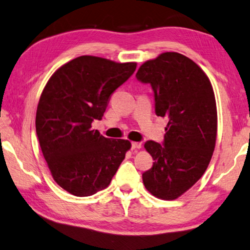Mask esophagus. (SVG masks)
Returning a JSON list of instances; mask_svg holds the SVG:
<instances>
[{"instance_id":"obj_1","label":"esophagus","mask_w":250,"mask_h":250,"mask_svg":"<svg viewBox=\"0 0 250 250\" xmlns=\"http://www.w3.org/2000/svg\"><path fill=\"white\" fill-rule=\"evenodd\" d=\"M140 148H141L140 142H132V144H131V149L136 150V149H140Z\"/></svg>"}]
</instances>
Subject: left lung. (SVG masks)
I'll return each instance as SVG.
<instances>
[{"mask_svg": "<svg viewBox=\"0 0 250 250\" xmlns=\"http://www.w3.org/2000/svg\"><path fill=\"white\" fill-rule=\"evenodd\" d=\"M154 93L158 117L168 119L164 144L146 141L154 160L142 173L146 189L159 199L175 200L200 179L211 160L217 137V106L207 75L192 60L165 52L136 74Z\"/></svg>", "mask_w": 250, "mask_h": 250, "instance_id": "obj_1", "label": "left lung"}]
</instances>
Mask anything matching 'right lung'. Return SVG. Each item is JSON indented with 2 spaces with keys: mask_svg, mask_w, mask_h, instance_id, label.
I'll return each instance as SVG.
<instances>
[{
  "mask_svg": "<svg viewBox=\"0 0 250 250\" xmlns=\"http://www.w3.org/2000/svg\"><path fill=\"white\" fill-rule=\"evenodd\" d=\"M136 62L117 63L82 55L63 64L42 91L35 128L54 181L71 195L86 197L106 188L131 144L91 129L109 99L128 80Z\"/></svg>",
  "mask_w": 250,
  "mask_h": 250,
  "instance_id": "right-lung-1",
  "label": "right lung"
}]
</instances>
